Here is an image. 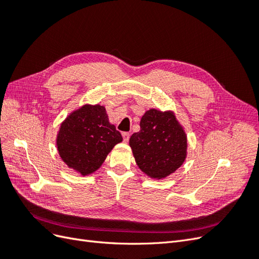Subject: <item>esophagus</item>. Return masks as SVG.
<instances>
[{"mask_svg":"<svg viewBox=\"0 0 259 259\" xmlns=\"http://www.w3.org/2000/svg\"><path fill=\"white\" fill-rule=\"evenodd\" d=\"M122 136H123L124 143H127L128 140H130V133H127V132H124V133H122Z\"/></svg>","mask_w":259,"mask_h":259,"instance_id":"34e87169","label":"esophagus"}]
</instances>
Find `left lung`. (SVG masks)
I'll return each mask as SVG.
<instances>
[{"label": "left lung", "instance_id": "obj_1", "mask_svg": "<svg viewBox=\"0 0 259 259\" xmlns=\"http://www.w3.org/2000/svg\"><path fill=\"white\" fill-rule=\"evenodd\" d=\"M138 167L152 178H164L175 171L186 159L187 137L173 112L155 109L147 111L140 131L130 138Z\"/></svg>", "mask_w": 259, "mask_h": 259}]
</instances>
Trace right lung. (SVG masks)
<instances>
[{
  "mask_svg": "<svg viewBox=\"0 0 259 259\" xmlns=\"http://www.w3.org/2000/svg\"><path fill=\"white\" fill-rule=\"evenodd\" d=\"M122 140L121 133L109 123L103 106L85 105L61 124L57 148L69 167L88 175L99 168L108 153Z\"/></svg>",
  "mask_w": 259,
  "mask_h": 259,
  "instance_id": "obj_1",
  "label": "right lung"
}]
</instances>
